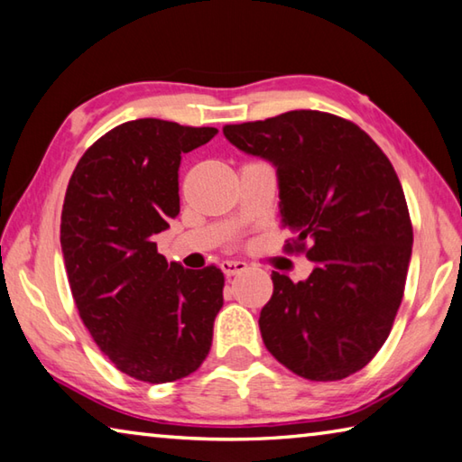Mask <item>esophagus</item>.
<instances>
[{"mask_svg":"<svg viewBox=\"0 0 462 462\" xmlns=\"http://www.w3.org/2000/svg\"><path fill=\"white\" fill-rule=\"evenodd\" d=\"M220 268H222V273L230 279V276H236L240 273H245L248 264L242 263V260H222Z\"/></svg>","mask_w":462,"mask_h":462,"instance_id":"34e87169","label":"esophagus"}]
</instances>
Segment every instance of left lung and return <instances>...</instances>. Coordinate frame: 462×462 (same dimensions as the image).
<instances>
[{
  "label": "left lung",
  "instance_id": "8db88e82",
  "mask_svg": "<svg viewBox=\"0 0 462 462\" xmlns=\"http://www.w3.org/2000/svg\"><path fill=\"white\" fill-rule=\"evenodd\" d=\"M232 145L273 162L287 253L315 268L292 282L273 273L260 311L266 349L311 382H337L372 362L404 297L412 222L396 171L356 123L321 111H289L224 125Z\"/></svg>",
  "mask_w": 462,
  "mask_h": 462
}]
</instances>
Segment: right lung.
<instances>
[{"instance_id": "1", "label": "right lung", "mask_w": 462, "mask_h": 462, "mask_svg": "<svg viewBox=\"0 0 462 462\" xmlns=\"http://www.w3.org/2000/svg\"><path fill=\"white\" fill-rule=\"evenodd\" d=\"M216 133L127 121L85 151L66 188L60 245L74 303L100 351L139 382L181 380L212 347L222 271L167 263L153 236L180 214L181 155Z\"/></svg>"}]
</instances>
